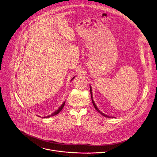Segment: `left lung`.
I'll use <instances>...</instances> for the list:
<instances>
[{"mask_svg":"<svg viewBox=\"0 0 157 157\" xmlns=\"http://www.w3.org/2000/svg\"><path fill=\"white\" fill-rule=\"evenodd\" d=\"M90 95H91V98H92V103H93V105H94V108L95 109V110L98 112V113H100L101 115H102L103 117H107V118H113V117H110V116H109V115H105V114H104L103 113H102L101 112H100L99 110H98V109L97 108V105H95V103H94V100H93V97H92V87H91V86H90Z\"/></svg>","mask_w":157,"mask_h":157,"instance_id":"left-lung-1","label":"left lung"}]
</instances>
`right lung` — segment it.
<instances>
[{
  "instance_id": "right-lung-1",
  "label": "right lung",
  "mask_w": 157,
  "mask_h": 157,
  "mask_svg": "<svg viewBox=\"0 0 157 157\" xmlns=\"http://www.w3.org/2000/svg\"><path fill=\"white\" fill-rule=\"evenodd\" d=\"M75 78V76H74L72 79H71V81L74 79ZM65 101L62 104V105L59 108V109L58 110H56L54 113H52V114H50V115H48V116H46V117H43V118H49V117H53V116H55V115H57L58 113H59L60 112H61V110L63 109V107H64V105H65ZM37 117H40V116H37Z\"/></svg>"
}]
</instances>
